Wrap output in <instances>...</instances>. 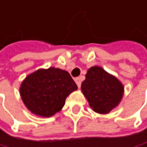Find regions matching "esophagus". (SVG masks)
<instances>
[{"mask_svg": "<svg viewBox=\"0 0 147 147\" xmlns=\"http://www.w3.org/2000/svg\"><path fill=\"white\" fill-rule=\"evenodd\" d=\"M76 85H77V87H81V84H82V78L81 77H77V78H76Z\"/></svg>", "mask_w": 147, "mask_h": 147, "instance_id": "obj_1", "label": "esophagus"}]
</instances>
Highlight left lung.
Here are the masks:
<instances>
[{
	"mask_svg": "<svg viewBox=\"0 0 147 147\" xmlns=\"http://www.w3.org/2000/svg\"><path fill=\"white\" fill-rule=\"evenodd\" d=\"M81 88L92 110L102 114L118 106L124 94L123 84L99 66L88 69Z\"/></svg>",
	"mask_w": 147,
	"mask_h": 147,
	"instance_id": "obj_1",
	"label": "left lung"
}]
</instances>
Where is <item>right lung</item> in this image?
I'll list each match as a JSON object with an SVG mask.
<instances>
[{
  "label": "right lung",
  "mask_w": 147,
  "mask_h": 147,
  "mask_svg": "<svg viewBox=\"0 0 147 147\" xmlns=\"http://www.w3.org/2000/svg\"><path fill=\"white\" fill-rule=\"evenodd\" d=\"M77 86L67 71L50 67L28 75L22 82L20 95L31 113L50 117L64 107L65 98Z\"/></svg>",
  "instance_id": "right-lung-1"
}]
</instances>
